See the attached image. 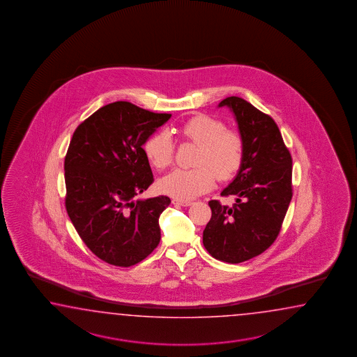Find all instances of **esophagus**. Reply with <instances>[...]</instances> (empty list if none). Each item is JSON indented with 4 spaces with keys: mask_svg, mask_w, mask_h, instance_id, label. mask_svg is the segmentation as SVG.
Wrapping results in <instances>:
<instances>
[{
    "mask_svg": "<svg viewBox=\"0 0 357 357\" xmlns=\"http://www.w3.org/2000/svg\"><path fill=\"white\" fill-rule=\"evenodd\" d=\"M172 203L176 205H181V206H189V205L192 204V202L191 200H185V199H172Z\"/></svg>",
    "mask_w": 357,
    "mask_h": 357,
    "instance_id": "obj_1",
    "label": "esophagus"
}]
</instances>
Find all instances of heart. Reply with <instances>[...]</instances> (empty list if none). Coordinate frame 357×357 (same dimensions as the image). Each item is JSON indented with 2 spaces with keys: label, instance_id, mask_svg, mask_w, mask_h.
Segmentation results:
<instances>
[{
  "label": "heart",
  "instance_id": "obj_1",
  "mask_svg": "<svg viewBox=\"0 0 357 357\" xmlns=\"http://www.w3.org/2000/svg\"><path fill=\"white\" fill-rule=\"evenodd\" d=\"M178 137L197 145L195 168H177L160 181L163 192L177 199H192L206 192L218 180H228L240 169L243 160V139L238 131L225 129V123L211 116L197 114L176 130ZM145 154L153 167L167 168L175 154L169 134L160 131L146 140Z\"/></svg>",
  "mask_w": 357,
  "mask_h": 357
}]
</instances>
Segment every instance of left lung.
<instances>
[{
    "mask_svg": "<svg viewBox=\"0 0 357 357\" xmlns=\"http://www.w3.org/2000/svg\"><path fill=\"white\" fill-rule=\"evenodd\" d=\"M236 116L243 139L238 174L222 197L232 206L211 200L212 217L203 243L213 258L237 264L260 255L275 241L292 199V157L269 114L238 97L223 99Z\"/></svg>",
    "mask_w": 357,
    "mask_h": 357,
    "instance_id": "8db88e82",
    "label": "left lung"
}]
</instances>
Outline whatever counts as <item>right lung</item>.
<instances>
[{
	"mask_svg": "<svg viewBox=\"0 0 357 357\" xmlns=\"http://www.w3.org/2000/svg\"><path fill=\"white\" fill-rule=\"evenodd\" d=\"M169 117L119 100L84 120L71 137L65 206L83 243L111 266H135L160 243L158 220L171 199L132 197L154 181L143 144Z\"/></svg>",
	"mask_w": 357,
	"mask_h": 357,
	"instance_id": "add662e5",
	"label": "right lung"
}]
</instances>
